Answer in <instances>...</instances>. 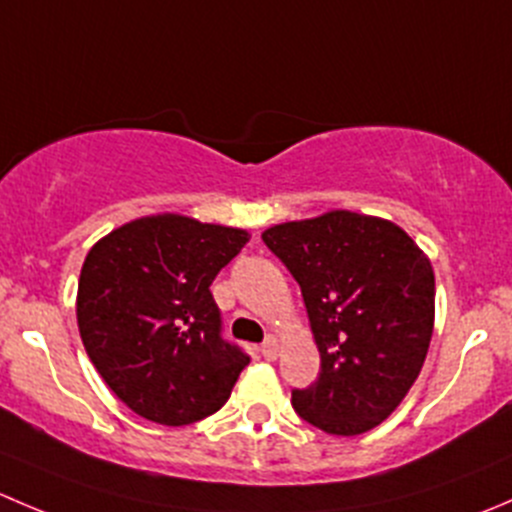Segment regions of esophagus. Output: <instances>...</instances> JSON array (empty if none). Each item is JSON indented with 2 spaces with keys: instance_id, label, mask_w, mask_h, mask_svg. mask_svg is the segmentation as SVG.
<instances>
[{
  "instance_id": "esophagus-1",
  "label": "esophagus",
  "mask_w": 512,
  "mask_h": 512,
  "mask_svg": "<svg viewBox=\"0 0 512 512\" xmlns=\"http://www.w3.org/2000/svg\"><path fill=\"white\" fill-rule=\"evenodd\" d=\"M260 352H262V356H265V359L272 361V359H277V354H280V344H277L275 337H267L265 342H262Z\"/></svg>"
}]
</instances>
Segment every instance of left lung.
Listing matches in <instances>:
<instances>
[{
  "label": "left lung",
  "instance_id": "obj_1",
  "mask_svg": "<svg viewBox=\"0 0 512 512\" xmlns=\"http://www.w3.org/2000/svg\"><path fill=\"white\" fill-rule=\"evenodd\" d=\"M262 240L302 289L322 359L317 384L292 391L294 411L332 436L371 431L426 361L436 317L431 260L396 223L352 210L272 225Z\"/></svg>",
  "mask_w": 512,
  "mask_h": 512
}]
</instances>
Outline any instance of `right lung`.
<instances>
[{
    "label": "right lung",
    "instance_id": "right-lung-1",
    "mask_svg": "<svg viewBox=\"0 0 512 512\" xmlns=\"http://www.w3.org/2000/svg\"><path fill=\"white\" fill-rule=\"evenodd\" d=\"M247 240L242 227L158 213L89 250L76 292L81 342L133 414L185 426L230 399L250 356L220 337L210 285Z\"/></svg>",
    "mask_w": 512,
    "mask_h": 512
}]
</instances>
